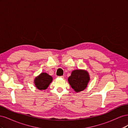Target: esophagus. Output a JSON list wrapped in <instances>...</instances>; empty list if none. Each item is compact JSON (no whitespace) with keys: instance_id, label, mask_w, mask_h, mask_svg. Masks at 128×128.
Wrapping results in <instances>:
<instances>
[{"instance_id":"obj_1","label":"esophagus","mask_w":128,"mask_h":128,"mask_svg":"<svg viewBox=\"0 0 128 128\" xmlns=\"http://www.w3.org/2000/svg\"><path fill=\"white\" fill-rule=\"evenodd\" d=\"M59 78H64V76H58Z\"/></svg>"}]
</instances>
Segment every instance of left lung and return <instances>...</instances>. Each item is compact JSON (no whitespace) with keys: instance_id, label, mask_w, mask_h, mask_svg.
<instances>
[{"instance_id":"1","label":"left lung","mask_w":128,"mask_h":128,"mask_svg":"<svg viewBox=\"0 0 128 128\" xmlns=\"http://www.w3.org/2000/svg\"><path fill=\"white\" fill-rule=\"evenodd\" d=\"M90 80L88 72L82 70H74L68 78V82L76 92L84 90Z\"/></svg>"}]
</instances>
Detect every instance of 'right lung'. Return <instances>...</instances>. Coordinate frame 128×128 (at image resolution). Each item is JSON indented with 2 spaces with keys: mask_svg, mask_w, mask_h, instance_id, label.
<instances>
[{
  "mask_svg": "<svg viewBox=\"0 0 128 128\" xmlns=\"http://www.w3.org/2000/svg\"><path fill=\"white\" fill-rule=\"evenodd\" d=\"M52 77L47 73L42 72L34 80V84L39 90H45L52 82Z\"/></svg>",
  "mask_w": 128,
  "mask_h": 128,
  "instance_id": "1",
  "label": "right lung"
}]
</instances>
